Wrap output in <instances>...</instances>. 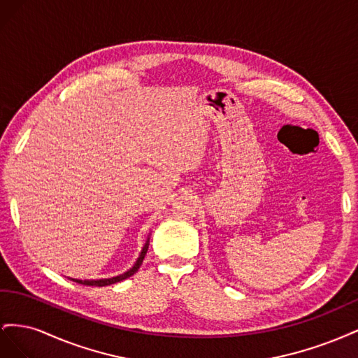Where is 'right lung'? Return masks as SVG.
<instances>
[{
	"instance_id": "right-lung-1",
	"label": "right lung",
	"mask_w": 358,
	"mask_h": 358,
	"mask_svg": "<svg viewBox=\"0 0 358 358\" xmlns=\"http://www.w3.org/2000/svg\"><path fill=\"white\" fill-rule=\"evenodd\" d=\"M148 248H149V241L145 243L142 252H140V257L137 258L136 264L131 268H129L128 272H125L122 275L115 276V278H109V279H99V280H80V279H71V280H74V282H78V284H82V285H90V287H106V285H112V284H116V282H121V280H124V279H127L129 276H133L138 270V267L142 266L143 258H145V255L148 252Z\"/></svg>"
}]
</instances>
